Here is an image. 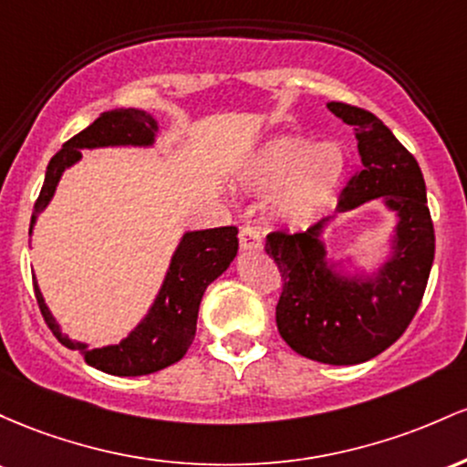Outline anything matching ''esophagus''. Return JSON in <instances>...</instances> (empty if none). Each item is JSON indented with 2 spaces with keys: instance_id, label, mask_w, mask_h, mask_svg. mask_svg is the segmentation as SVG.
I'll list each match as a JSON object with an SVG mask.
<instances>
[{
  "instance_id": "obj_1",
  "label": "esophagus",
  "mask_w": 467,
  "mask_h": 467,
  "mask_svg": "<svg viewBox=\"0 0 467 467\" xmlns=\"http://www.w3.org/2000/svg\"><path fill=\"white\" fill-rule=\"evenodd\" d=\"M240 249L243 251H260L262 249V235L255 227H243L240 229Z\"/></svg>"
}]
</instances>
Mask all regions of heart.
Listing matches in <instances>:
<instances>
[{
	"mask_svg": "<svg viewBox=\"0 0 467 467\" xmlns=\"http://www.w3.org/2000/svg\"><path fill=\"white\" fill-rule=\"evenodd\" d=\"M344 174L347 156L335 143L275 136L251 151L238 181L247 192L275 193L274 212L282 223L308 227L331 209Z\"/></svg>",
	"mask_w": 467,
	"mask_h": 467,
	"instance_id": "heart-1",
	"label": "heart"
}]
</instances>
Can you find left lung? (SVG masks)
Wrapping results in <instances>:
<instances>
[{
	"label": "left lung",
	"mask_w": 467,
	"mask_h": 467,
	"mask_svg": "<svg viewBox=\"0 0 467 467\" xmlns=\"http://www.w3.org/2000/svg\"><path fill=\"white\" fill-rule=\"evenodd\" d=\"M327 108L353 125L359 174L350 178L335 216L304 234L274 232L265 249L285 280L275 306L282 339L302 358L353 366L397 342L415 317L432 269L434 229L415 156L375 114L337 101ZM377 197L396 213L389 254L373 270L352 256L328 259L323 244L327 224Z\"/></svg>",
	"instance_id": "left-lung-1"
}]
</instances>
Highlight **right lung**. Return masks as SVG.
<instances>
[{
  "label": "right lung",
  "mask_w": 467,
  "mask_h": 467,
  "mask_svg": "<svg viewBox=\"0 0 467 467\" xmlns=\"http://www.w3.org/2000/svg\"><path fill=\"white\" fill-rule=\"evenodd\" d=\"M156 136H159V120L145 109L119 108L112 112H103L83 132L72 136L50 159L44 187L30 218L28 234L33 235L36 218L50 205L64 171L81 161V150L154 148ZM235 254H238V229L235 227L198 229V232L182 234L181 243L171 254L163 285L145 317L128 333V337L103 348H92L90 344L77 342L61 331L59 322L52 316L44 293L36 285V277H33L36 304L55 337L66 348L78 350L81 358L94 368L119 377L150 375L176 364L192 347L202 296L207 286L229 269Z\"/></svg>",
  "instance_id": "1"
}]
</instances>
